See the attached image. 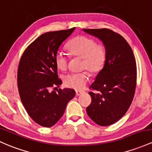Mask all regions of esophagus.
<instances>
[{
	"label": "esophagus",
	"instance_id": "34e87169",
	"mask_svg": "<svg viewBox=\"0 0 152 152\" xmlns=\"http://www.w3.org/2000/svg\"><path fill=\"white\" fill-rule=\"evenodd\" d=\"M84 92V91H76V96H79V95L83 94Z\"/></svg>",
	"mask_w": 152,
	"mask_h": 152
}]
</instances>
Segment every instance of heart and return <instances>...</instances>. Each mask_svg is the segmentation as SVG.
Returning a JSON list of instances; mask_svg holds the SVG:
<instances>
[{
    "label": "heart",
    "mask_w": 152,
    "mask_h": 152,
    "mask_svg": "<svg viewBox=\"0 0 152 152\" xmlns=\"http://www.w3.org/2000/svg\"><path fill=\"white\" fill-rule=\"evenodd\" d=\"M67 48L73 57L82 58V69L89 70L91 73H97L102 69L107 59V50L104 45L96 43V41L86 36H77L68 42ZM55 63L58 69L66 71L68 68V57L61 51L57 52ZM87 71L69 73L63 77L65 86L74 89H82L89 80Z\"/></svg>",
    "instance_id": "b5f03b06"
}]
</instances>
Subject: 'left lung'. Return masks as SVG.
I'll return each mask as SVG.
<instances>
[{
  "instance_id": "obj_1",
  "label": "left lung",
  "mask_w": 152,
  "mask_h": 152,
  "mask_svg": "<svg viewBox=\"0 0 152 152\" xmlns=\"http://www.w3.org/2000/svg\"><path fill=\"white\" fill-rule=\"evenodd\" d=\"M102 41L107 50L104 67L89 89L91 102L86 113L95 123L108 126L119 121L132 103L137 70L134 55L127 41L109 29H83Z\"/></svg>"
}]
</instances>
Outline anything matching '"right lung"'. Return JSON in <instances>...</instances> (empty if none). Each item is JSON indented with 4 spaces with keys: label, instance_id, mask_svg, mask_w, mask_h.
<instances>
[{
    "label": "right lung",
    "instance_id": "add662e5",
    "mask_svg": "<svg viewBox=\"0 0 152 152\" xmlns=\"http://www.w3.org/2000/svg\"><path fill=\"white\" fill-rule=\"evenodd\" d=\"M74 29L42 34L26 48L20 59L17 72L20 98L30 118L43 127H52L61 119L68 102L76 94L71 89L51 91L52 88L62 83L55 56Z\"/></svg>",
    "mask_w": 152,
    "mask_h": 152
}]
</instances>
